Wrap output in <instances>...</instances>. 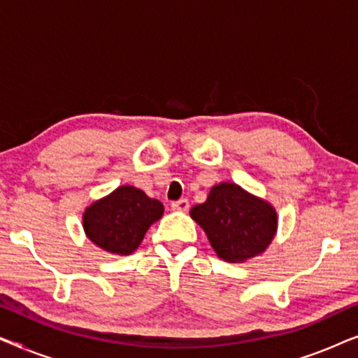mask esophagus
<instances>
[{"label": "esophagus", "instance_id": "1", "mask_svg": "<svg viewBox=\"0 0 358 358\" xmlns=\"http://www.w3.org/2000/svg\"><path fill=\"white\" fill-rule=\"evenodd\" d=\"M171 208L174 210V212H187L189 210V200L187 199H180L178 202H173L171 203Z\"/></svg>", "mask_w": 358, "mask_h": 358}]
</instances>
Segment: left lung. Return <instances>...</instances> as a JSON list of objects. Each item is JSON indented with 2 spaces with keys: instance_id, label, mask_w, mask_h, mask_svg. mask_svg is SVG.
Here are the masks:
<instances>
[{
  "instance_id": "1",
  "label": "left lung",
  "mask_w": 358,
  "mask_h": 358,
  "mask_svg": "<svg viewBox=\"0 0 358 358\" xmlns=\"http://www.w3.org/2000/svg\"><path fill=\"white\" fill-rule=\"evenodd\" d=\"M190 217L207 234L217 256L229 264L262 254L278 227L275 208L267 200L233 182L213 185L207 200L190 208Z\"/></svg>"
}]
</instances>
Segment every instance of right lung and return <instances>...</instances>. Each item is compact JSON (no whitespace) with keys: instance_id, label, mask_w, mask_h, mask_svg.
Returning a JSON list of instances; mask_svg holds the SVG:
<instances>
[{"instance_id":"right-lung-1","label":"right lung","mask_w":358,"mask_h":358,"mask_svg":"<svg viewBox=\"0 0 358 358\" xmlns=\"http://www.w3.org/2000/svg\"><path fill=\"white\" fill-rule=\"evenodd\" d=\"M163 213L159 200L148 197L134 185H120L85 210L83 228L87 239L102 251L129 256Z\"/></svg>"}]
</instances>
